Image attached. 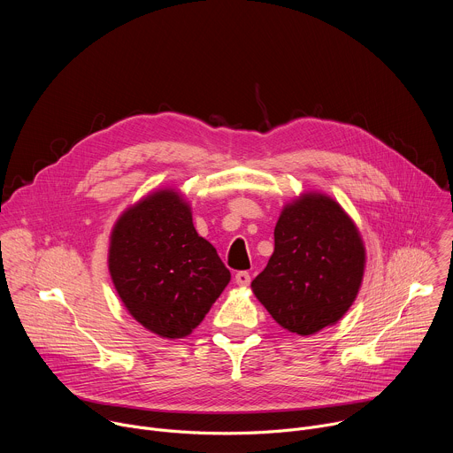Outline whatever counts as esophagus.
<instances>
[{
    "instance_id": "obj_1",
    "label": "esophagus",
    "mask_w": 453,
    "mask_h": 453,
    "mask_svg": "<svg viewBox=\"0 0 453 453\" xmlns=\"http://www.w3.org/2000/svg\"><path fill=\"white\" fill-rule=\"evenodd\" d=\"M234 281H236V285H240V287H247V285L250 283V274H249L247 271H240V273L234 274Z\"/></svg>"
}]
</instances>
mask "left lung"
I'll return each mask as SVG.
<instances>
[{
  "mask_svg": "<svg viewBox=\"0 0 453 453\" xmlns=\"http://www.w3.org/2000/svg\"><path fill=\"white\" fill-rule=\"evenodd\" d=\"M364 264L362 238L344 210L320 193H304L281 211L274 252L250 287L280 326L311 335L349 310Z\"/></svg>",
  "mask_w": 453,
  "mask_h": 453,
  "instance_id": "8db88e82",
  "label": "left lung"
}]
</instances>
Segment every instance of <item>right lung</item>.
I'll list each match as a JSON object with an SVG mask.
<instances>
[{
	"label": "right lung",
	"mask_w": 453,
	"mask_h": 453,
	"mask_svg": "<svg viewBox=\"0 0 453 453\" xmlns=\"http://www.w3.org/2000/svg\"><path fill=\"white\" fill-rule=\"evenodd\" d=\"M109 273L128 313L165 339H182L197 328L231 280L173 189L150 193L118 219Z\"/></svg>",
	"instance_id": "right-lung-1"
}]
</instances>
